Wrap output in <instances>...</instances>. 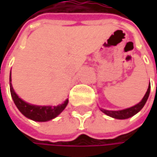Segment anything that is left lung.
Returning <instances> with one entry per match:
<instances>
[{
  "instance_id": "left-lung-1",
  "label": "left lung",
  "mask_w": 157,
  "mask_h": 157,
  "mask_svg": "<svg viewBox=\"0 0 157 157\" xmlns=\"http://www.w3.org/2000/svg\"><path fill=\"white\" fill-rule=\"evenodd\" d=\"M149 93H150V85L148 86V90H147L146 94L144 95L143 99L141 100V102H139L138 104H136L134 106H131L129 108H126V109L120 110V111H109V110H105V109H102V108H100V110L103 112L104 113H105L106 115L114 118V119H119V120L128 119V118L134 116L138 112H140L142 110V108L144 106L146 101L148 100V96H149Z\"/></svg>"
}]
</instances>
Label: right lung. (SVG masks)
Instances as JSON below:
<instances>
[{
	"mask_svg": "<svg viewBox=\"0 0 157 157\" xmlns=\"http://www.w3.org/2000/svg\"><path fill=\"white\" fill-rule=\"evenodd\" d=\"M9 86H10V93L12 99L15 102L16 107L19 109L21 113L30 120H33L35 121H48L52 119L56 118L63 111V109L66 107L68 104V100H66L63 104L58 105H35L29 104L27 102L23 101L18 97V95L15 94L12 84H11V72L9 78Z\"/></svg>",
	"mask_w": 157,
	"mask_h": 157,
	"instance_id": "add662e5",
	"label": "right lung"
}]
</instances>
